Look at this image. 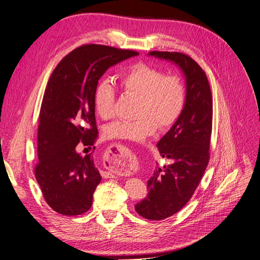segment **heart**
<instances>
[{
    "instance_id": "b5f03b06",
    "label": "heart",
    "mask_w": 260,
    "mask_h": 260,
    "mask_svg": "<svg viewBox=\"0 0 260 260\" xmlns=\"http://www.w3.org/2000/svg\"><path fill=\"white\" fill-rule=\"evenodd\" d=\"M124 93L138 95L136 120H120L106 128L111 139L142 142L152 137L157 129L171 127L181 116L185 105V86L181 78L165 75L162 70L146 62H137L118 77ZM116 90L107 81H101L93 95L94 107L103 119H109L114 113Z\"/></svg>"
}]
</instances>
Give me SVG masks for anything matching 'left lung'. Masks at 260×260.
Listing matches in <instances>:
<instances>
[{
  "label": "left lung",
  "mask_w": 260,
  "mask_h": 260,
  "mask_svg": "<svg viewBox=\"0 0 260 260\" xmlns=\"http://www.w3.org/2000/svg\"><path fill=\"white\" fill-rule=\"evenodd\" d=\"M148 55L175 62L185 77L183 112L157 147L171 164L157 168L147 181V196L136 205L138 214L162 220L191 200L209 161L212 95L205 72L190 56L179 52L153 51Z\"/></svg>",
  "instance_id": "8db88e82"
}]
</instances>
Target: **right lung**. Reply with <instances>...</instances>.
Segmentation results:
<instances>
[{
	"mask_svg": "<svg viewBox=\"0 0 260 260\" xmlns=\"http://www.w3.org/2000/svg\"><path fill=\"white\" fill-rule=\"evenodd\" d=\"M137 55L113 46L81 45L50 77L39 116L35 175L45 202L58 214L81 215L92 206L102 177L92 154L82 156L77 147L93 145L98 137L93 95L100 78L109 67Z\"/></svg>",
	"mask_w": 260,
	"mask_h": 260,
	"instance_id": "add662e5",
	"label": "right lung"
}]
</instances>
